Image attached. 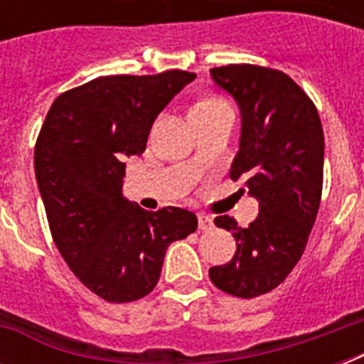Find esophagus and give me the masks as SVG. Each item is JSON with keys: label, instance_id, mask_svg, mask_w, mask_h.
Wrapping results in <instances>:
<instances>
[{"label": "esophagus", "instance_id": "1", "mask_svg": "<svg viewBox=\"0 0 364 364\" xmlns=\"http://www.w3.org/2000/svg\"><path fill=\"white\" fill-rule=\"evenodd\" d=\"M213 227V219L205 213H198V228L200 230H210Z\"/></svg>", "mask_w": 364, "mask_h": 364}]
</instances>
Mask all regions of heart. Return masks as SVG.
Here are the masks:
<instances>
[{"label":"heart","mask_w":364,"mask_h":364,"mask_svg":"<svg viewBox=\"0 0 364 364\" xmlns=\"http://www.w3.org/2000/svg\"><path fill=\"white\" fill-rule=\"evenodd\" d=\"M221 100H217V98H205L202 100V102H198V104L194 105V107H198V105H213V104H219Z\"/></svg>","instance_id":"b5f03b06"}]
</instances>
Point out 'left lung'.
I'll return each instance as SVG.
<instances>
[{
  "label": "left lung",
  "mask_w": 364,
  "mask_h": 364,
  "mask_svg": "<svg viewBox=\"0 0 364 364\" xmlns=\"http://www.w3.org/2000/svg\"><path fill=\"white\" fill-rule=\"evenodd\" d=\"M210 73L242 117L230 177L245 179L259 202L247 228L215 217L217 227L232 232L236 253L210 268V279L232 296L253 299L276 289L304 253L321 202L323 126L311 100L282 71L230 64Z\"/></svg>",
  "instance_id": "left-lung-1"
}]
</instances>
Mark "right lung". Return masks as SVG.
<instances>
[{"mask_svg": "<svg viewBox=\"0 0 364 364\" xmlns=\"http://www.w3.org/2000/svg\"><path fill=\"white\" fill-rule=\"evenodd\" d=\"M196 79L188 71L98 77L54 100L36 143V179L53 240L71 272L107 302L156 287L166 249L198 227L181 208L124 198L122 160L147 147L154 119Z\"/></svg>", "mask_w": 364, "mask_h": 364, "instance_id": "1", "label": "right lung"}]
</instances>
